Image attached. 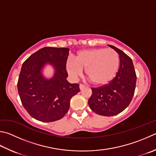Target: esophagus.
I'll list each match as a JSON object with an SVG mask.
<instances>
[{
  "instance_id": "obj_1",
  "label": "esophagus",
  "mask_w": 156,
  "mask_h": 156,
  "mask_svg": "<svg viewBox=\"0 0 156 156\" xmlns=\"http://www.w3.org/2000/svg\"><path fill=\"white\" fill-rule=\"evenodd\" d=\"M79 87H80V90H82L83 89H84V87H85V86H84V84H80V86H79Z\"/></svg>"
}]
</instances>
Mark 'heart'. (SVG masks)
Wrapping results in <instances>:
<instances>
[{"label":"heart","instance_id":"b5f03b06","mask_svg":"<svg viewBox=\"0 0 156 156\" xmlns=\"http://www.w3.org/2000/svg\"><path fill=\"white\" fill-rule=\"evenodd\" d=\"M119 66V57L111 48H98L80 51L76 61L67 64V72L73 78L80 76L86 69L87 77L96 85H104L111 81Z\"/></svg>","mask_w":156,"mask_h":156}]
</instances>
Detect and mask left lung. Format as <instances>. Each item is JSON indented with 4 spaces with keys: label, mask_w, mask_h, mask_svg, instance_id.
<instances>
[{
    "label": "left lung",
    "mask_w": 156,
    "mask_h": 156,
    "mask_svg": "<svg viewBox=\"0 0 156 156\" xmlns=\"http://www.w3.org/2000/svg\"><path fill=\"white\" fill-rule=\"evenodd\" d=\"M119 56V69L115 77L103 87L91 88L88 104L93 112L102 116H114L125 110L134 94L136 75L129 56L111 45Z\"/></svg>",
    "instance_id": "8db88e82"
}]
</instances>
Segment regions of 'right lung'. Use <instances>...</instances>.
Segmentation results:
<instances>
[{"label":"right lung","mask_w":156,"mask_h":156,"mask_svg":"<svg viewBox=\"0 0 156 156\" xmlns=\"http://www.w3.org/2000/svg\"><path fill=\"white\" fill-rule=\"evenodd\" d=\"M67 48L45 47L30 55L23 64L18 82L22 105L33 118L42 122L61 119L69 110L70 100L80 91L78 84L66 78ZM55 68L53 77L47 79L42 74L45 64Z\"/></svg>","instance_id":"add662e5"}]
</instances>
